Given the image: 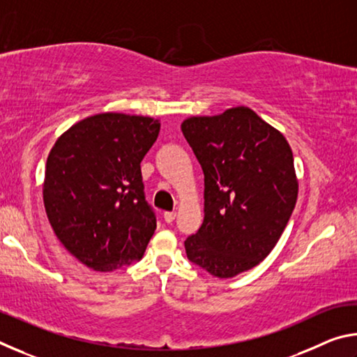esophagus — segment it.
<instances>
[{
  "label": "esophagus",
  "mask_w": 357,
  "mask_h": 357,
  "mask_svg": "<svg viewBox=\"0 0 357 357\" xmlns=\"http://www.w3.org/2000/svg\"><path fill=\"white\" fill-rule=\"evenodd\" d=\"M164 219L167 223H172L176 219V213H174V211H167V213H164Z\"/></svg>",
  "instance_id": "34e87169"
}]
</instances>
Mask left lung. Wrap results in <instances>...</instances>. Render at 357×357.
<instances>
[{
    "label": "left lung",
    "mask_w": 357,
    "mask_h": 357,
    "mask_svg": "<svg viewBox=\"0 0 357 357\" xmlns=\"http://www.w3.org/2000/svg\"><path fill=\"white\" fill-rule=\"evenodd\" d=\"M183 134L204 173V219L187 258L220 279L252 269L282 236L298 198L293 153L247 107L185 119Z\"/></svg>",
    "instance_id": "1"
}]
</instances>
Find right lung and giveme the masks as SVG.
<instances>
[{"instance_id":"add662e5","label":"right lung","mask_w":357,"mask_h":357,"mask_svg":"<svg viewBox=\"0 0 357 357\" xmlns=\"http://www.w3.org/2000/svg\"><path fill=\"white\" fill-rule=\"evenodd\" d=\"M159 121L100 113L64 132L47 159L44 204L58 239L96 271L142 259L157 227L142 160Z\"/></svg>"}]
</instances>
